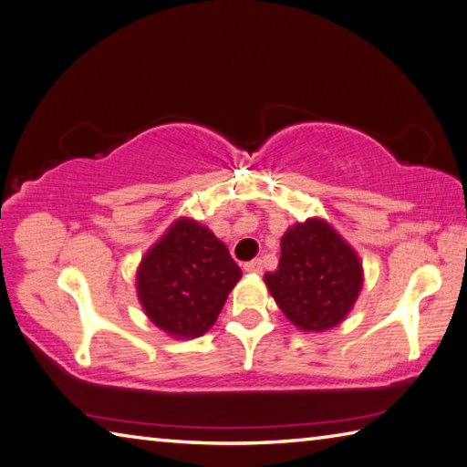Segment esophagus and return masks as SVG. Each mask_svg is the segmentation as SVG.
Segmentation results:
<instances>
[{"mask_svg": "<svg viewBox=\"0 0 467 467\" xmlns=\"http://www.w3.org/2000/svg\"><path fill=\"white\" fill-rule=\"evenodd\" d=\"M244 271L250 275H260L263 273V263H260V260H250V263L244 265Z\"/></svg>", "mask_w": 467, "mask_h": 467, "instance_id": "34e87169", "label": "esophagus"}]
</instances>
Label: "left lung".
Wrapping results in <instances>:
<instances>
[{
  "instance_id": "obj_1",
  "label": "left lung",
  "mask_w": 467,
  "mask_h": 467,
  "mask_svg": "<svg viewBox=\"0 0 467 467\" xmlns=\"http://www.w3.org/2000/svg\"><path fill=\"white\" fill-rule=\"evenodd\" d=\"M265 283L276 306L299 330L324 332L353 309L363 287V265L328 221L307 219L281 238V260Z\"/></svg>"
}]
</instances>
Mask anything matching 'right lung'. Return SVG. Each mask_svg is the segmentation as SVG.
<instances>
[{
  "label": "right lung",
  "mask_w": 467,
  "mask_h": 467,
  "mask_svg": "<svg viewBox=\"0 0 467 467\" xmlns=\"http://www.w3.org/2000/svg\"><path fill=\"white\" fill-rule=\"evenodd\" d=\"M240 276L225 244L182 217L143 256L137 296L160 330L174 338H196L215 324Z\"/></svg>",
  "instance_id": "add662e5"
}]
</instances>
